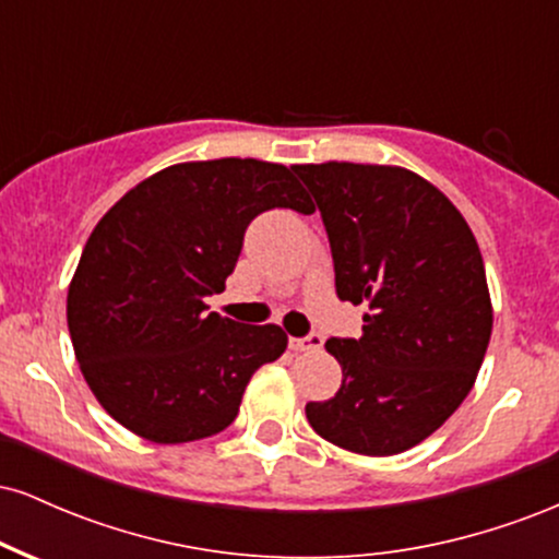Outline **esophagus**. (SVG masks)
I'll return each mask as SVG.
<instances>
[{
  "instance_id": "obj_1",
  "label": "esophagus",
  "mask_w": 559,
  "mask_h": 559,
  "mask_svg": "<svg viewBox=\"0 0 559 559\" xmlns=\"http://www.w3.org/2000/svg\"><path fill=\"white\" fill-rule=\"evenodd\" d=\"M288 346H292L294 352H318L320 346H323V336L310 333V336L305 338H288Z\"/></svg>"
}]
</instances>
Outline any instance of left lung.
<instances>
[{
	"mask_svg": "<svg viewBox=\"0 0 559 559\" xmlns=\"http://www.w3.org/2000/svg\"><path fill=\"white\" fill-rule=\"evenodd\" d=\"M329 230L338 299L360 338H329L342 386L307 402L312 431L368 457L413 449L471 394L491 338L484 258L463 213L400 165H292Z\"/></svg>",
	"mask_w": 559,
	"mask_h": 559,
	"instance_id": "8db88e82",
	"label": "left lung"
}]
</instances>
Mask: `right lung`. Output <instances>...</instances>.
<instances>
[{
    "label": "right lung",
    "instance_id": "right-lung-1",
    "mask_svg": "<svg viewBox=\"0 0 559 559\" xmlns=\"http://www.w3.org/2000/svg\"><path fill=\"white\" fill-rule=\"evenodd\" d=\"M273 207L312 213L286 165L197 159L157 170L96 223L68 286L75 360L107 415L155 444L226 431L247 383L286 352L275 323L207 312L243 230Z\"/></svg>",
    "mask_w": 559,
    "mask_h": 559
}]
</instances>
